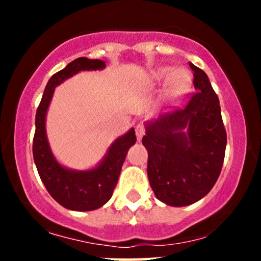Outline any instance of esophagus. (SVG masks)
<instances>
[{
  "label": "esophagus",
  "instance_id": "esophagus-1",
  "mask_svg": "<svg viewBox=\"0 0 261 261\" xmlns=\"http://www.w3.org/2000/svg\"><path fill=\"white\" fill-rule=\"evenodd\" d=\"M145 133H146L145 125H143V124H137L136 125V136H137V139H139V140L142 139V136H143V135H145Z\"/></svg>",
  "mask_w": 261,
  "mask_h": 261
}]
</instances>
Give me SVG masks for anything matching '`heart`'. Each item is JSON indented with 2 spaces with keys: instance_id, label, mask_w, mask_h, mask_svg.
<instances>
[{
  "instance_id": "obj_1",
  "label": "heart",
  "mask_w": 261,
  "mask_h": 261,
  "mask_svg": "<svg viewBox=\"0 0 261 261\" xmlns=\"http://www.w3.org/2000/svg\"><path fill=\"white\" fill-rule=\"evenodd\" d=\"M170 73V70H162L158 76L160 77H166ZM188 86V76L187 73H184L182 71H175L173 73L172 80H170V91L173 94H180L181 92H184V89Z\"/></svg>"
}]
</instances>
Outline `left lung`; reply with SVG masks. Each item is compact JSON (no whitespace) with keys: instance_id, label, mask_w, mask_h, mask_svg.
Masks as SVG:
<instances>
[{"instance_id":"left-lung-1","label":"left lung","mask_w":261,"mask_h":261,"mask_svg":"<svg viewBox=\"0 0 261 261\" xmlns=\"http://www.w3.org/2000/svg\"><path fill=\"white\" fill-rule=\"evenodd\" d=\"M189 65L196 92L180 109L147 124L142 139L152 190L162 202L176 207L199 201L214 188L227 143L217 94L207 74Z\"/></svg>"}]
</instances>
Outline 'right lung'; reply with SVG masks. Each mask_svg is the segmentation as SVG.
I'll use <instances>...</instances> for the list:
<instances>
[{
    "mask_svg": "<svg viewBox=\"0 0 261 261\" xmlns=\"http://www.w3.org/2000/svg\"><path fill=\"white\" fill-rule=\"evenodd\" d=\"M104 67L106 62L101 60L87 58L73 60L49 80L35 115L33 157L38 173L53 199L73 211H92L109 201L128 148L136 142V135L134 128H131L110 146L108 154L99 166L86 172H77L64 168L54 158L45 133V116L56 86L80 71L100 70Z\"/></svg>",
    "mask_w": 261,
    "mask_h": 261,
    "instance_id": "1",
    "label": "right lung"
}]
</instances>
